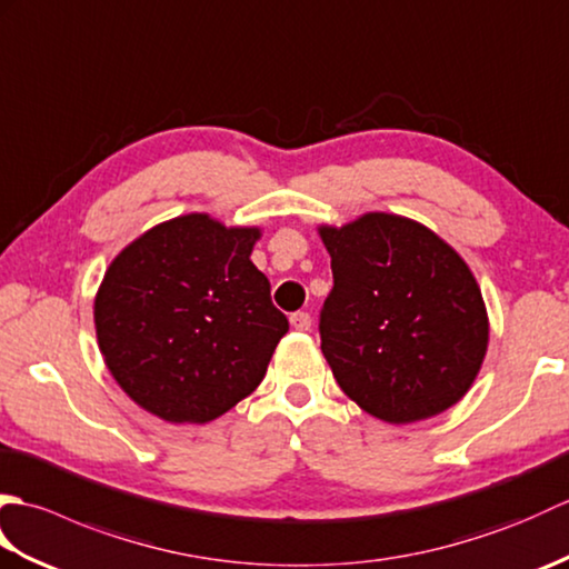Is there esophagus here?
<instances>
[{
	"instance_id": "obj_1",
	"label": "esophagus",
	"mask_w": 569,
	"mask_h": 569,
	"mask_svg": "<svg viewBox=\"0 0 569 569\" xmlns=\"http://www.w3.org/2000/svg\"><path fill=\"white\" fill-rule=\"evenodd\" d=\"M291 325H293V330H298V332H308L310 325H312V318L308 316V312H293Z\"/></svg>"
}]
</instances>
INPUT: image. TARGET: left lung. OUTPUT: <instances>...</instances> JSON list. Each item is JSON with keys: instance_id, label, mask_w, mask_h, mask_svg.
Wrapping results in <instances>:
<instances>
[{"instance_id": "1", "label": "left lung", "mask_w": 569, "mask_h": 569, "mask_svg": "<svg viewBox=\"0 0 569 569\" xmlns=\"http://www.w3.org/2000/svg\"><path fill=\"white\" fill-rule=\"evenodd\" d=\"M318 234L335 276L320 349L340 389L391 426L462 401L489 347L487 303L467 261L393 212L318 224Z\"/></svg>"}]
</instances>
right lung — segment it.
Returning a JSON list of instances; mask_svg holds the SVG:
<instances>
[{
    "label": "right lung",
    "mask_w": 569,
    "mask_h": 569,
    "mask_svg": "<svg viewBox=\"0 0 569 569\" xmlns=\"http://www.w3.org/2000/svg\"><path fill=\"white\" fill-rule=\"evenodd\" d=\"M261 234L188 212L153 224L107 266L94 293L98 347L147 413L202 426L263 381L288 320L249 259Z\"/></svg>",
    "instance_id": "1"
}]
</instances>
